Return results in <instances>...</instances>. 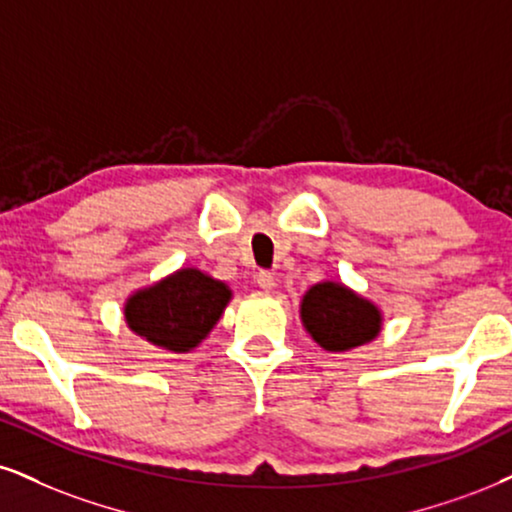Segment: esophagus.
I'll return each mask as SVG.
<instances>
[{
    "label": "esophagus",
    "mask_w": 512,
    "mask_h": 512,
    "mask_svg": "<svg viewBox=\"0 0 512 512\" xmlns=\"http://www.w3.org/2000/svg\"><path fill=\"white\" fill-rule=\"evenodd\" d=\"M256 285L261 289H266V292H270V289L275 287V275L270 273V270H261V273L256 275Z\"/></svg>",
    "instance_id": "1"
}]
</instances>
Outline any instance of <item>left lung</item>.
Masks as SVG:
<instances>
[{"label":"left lung","instance_id":"8db88e82","mask_svg":"<svg viewBox=\"0 0 512 512\" xmlns=\"http://www.w3.org/2000/svg\"><path fill=\"white\" fill-rule=\"evenodd\" d=\"M301 320L325 351H349L380 334L382 315L339 282H320L301 301Z\"/></svg>","mask_w":512,"mask_h":512}]
</instances>
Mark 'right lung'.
<instances>
[{
    "label": "right lung",
    "mask_w": 512,
    "mask_h": 512,
    "mask_svg": "<svg viewBox=\"0 0 512 512\" xmlns=\"http://www.w3.org/2000/svg\"><path fill=\"white\" fill-rule=\"evenodd\" d=\"M232 292L197 268H182L140 289L125 304L130 330L161 349L187 353L223 315Z\"/></svg>",
    "instance_id": "obj_1"
}]
</instances>
